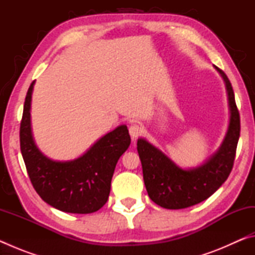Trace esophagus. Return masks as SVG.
<instances>
[{
    "label": "esophagus",
    "instance_id": "34e87169",
    "mask_svg": "<svg viewBox=\"0 0 255 255\" xmlns=\"http://www.w3.org/2000/svg\"><path fill=\"white\" fill-rule=\"evenodd\" d=\"M141 132H143V128H141L139 125H131L130 127H129V133H130V136L132 137V139H136L138 136L141 135Z\"/></svg>",
    "mask_w": 255,
    "mask_h": 255
}]
</instances>
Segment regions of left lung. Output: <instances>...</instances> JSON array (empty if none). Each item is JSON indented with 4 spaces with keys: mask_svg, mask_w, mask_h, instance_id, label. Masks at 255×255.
Here are the masks:
<instances>
[{
    "mask_svg": "<svg viewBox=\"0 0 255 255\" xmlns=\"http://www.w3.org/2000/svg\"><path fill=\"white\" fill-rule=\"evenodd\" d=\"M230 102V126L223 144L208 161L191 170H183L147 140L139 138L137 150L143 167L146 190L155 204L166 209H183L206 200L227 180L234 165L241 131L240 112L234 91L221 68Z\"/></svg>",
    "mask_w": 255,
    "mask_h": 255,
    "instance_id": "1",
    "label": "left lung"
}]
</instances>
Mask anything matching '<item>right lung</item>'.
<instances>
[{
  "mask_svg": "<svg viewBox=\"0 0 255 255\" xmlns=\"http://www.w3.org/2000/svg\"><path fill=\"white\" fill-rule=\"evenodd\" d=\"M33 84L34 81L25 96L20 124V148L30 181L41 199L56 209L94 213L109 198L116 164L130 145L127 126L108 132L74 161H53L37 148L32 138L30 103Z\"/></svg>",
  "mask_w": 255,
  "mask_h": 255,
  "instance_id": "add662e5",
  "label": "right lung"
}]
</instances>
